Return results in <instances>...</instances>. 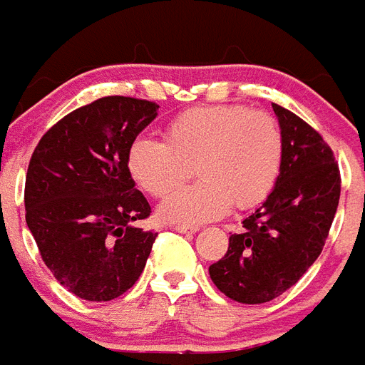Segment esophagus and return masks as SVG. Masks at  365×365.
<instances>
[{"label":"esophagus","instance_id":"esophagus-1","mask_svg":"<svg viewBox=\"0 0 365 365\" xmlns=\"http://www.w3.org/2000/svg\"><path fill=\"white\" fill-rule=\"evenodd\" d=\"M174 229H176L178 232H182V234H192V232H197L198 227H187V225H176Z\"/></svg>","mask_w":365,"mask_h":365}]
</instances>
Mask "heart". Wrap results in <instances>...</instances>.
Wrapping results in <instances>:
<instances>
[{"instance_id": "obj_1", "label": "heart", "mask_w": 365, "mask_h": 365, "mask_svg": "<svg viewBox=\"0 0 365 365\" xmlns=\"http://www.w3.org/2000/svg\"><path fill=\"white\" fill-rule=\"evenodd\" d=\"M285 142L274 115L242 105L195 106L163 129V142L136 138L127 150V170L148 195L167 198L190 175L203 180L161 206L170 223L195 225L230 208H257L274 191Z\"/></svg>"}]
</instances>
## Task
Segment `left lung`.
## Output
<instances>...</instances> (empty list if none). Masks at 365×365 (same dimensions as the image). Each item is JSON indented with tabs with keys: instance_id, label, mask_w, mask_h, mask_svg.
Returning <instances> with one entry per match:
<instances>
[{
	"instance_id": "obj_1",
	"label": "left lung",
	"mask_w": 365,
	"mask_h": 365,
	"mask_svg": "<svg viewBox=\"0 0 365 365\" xmlns=\"http://www.w3.org/2000/svg\"><path fill=\"white\" fill-rule=\"evenodd\" d=\"M285 153L279 180L264 204L229 238V251L210 266V277L240 304H264L281 296L321 255L336 215L341 174L319 133L279 105Z\"/></svg>"
}]
</instances>
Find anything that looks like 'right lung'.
Returning <instances> with one entry per match:
<instances>
[{
	"label": "right lung",
	"instance_id": "add662e5",
	"mask_svg": "<svg viewBox=\"0 0 365 365\" xmlns=\"http://www.w3.org/2000/svg\"><path fill=\"white\" fill-rule=\"evenodd\" d=\"M159 105L108 96L80 106L38 140L26 174V223L56 279L82 300L108 302L131 289L157 232L127 170V150Z\"/></svg>",
	"mask_w": 365,
	"mask_h": 365
}]
</instances>
